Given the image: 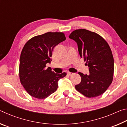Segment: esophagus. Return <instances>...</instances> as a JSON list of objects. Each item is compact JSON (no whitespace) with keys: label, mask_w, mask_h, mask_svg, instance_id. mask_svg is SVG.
I'll return each instance as SVG.
<instances>
[{"label":"esophagus","mask_w":127,"mask_h":127,"mask_svg":"<svg viewBox=\"0 0 127 127\" xmlns=\"http://www.w3.org/2000/svg\"><path fill=\"white\" fill-rule=\"evenodd\" d=\"M67 74L69 75V76H72V75H73L74 73H72V72H68Z\"/></svg>","instance_id":"1"}]
</instances>
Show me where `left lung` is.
I'll return each instance as SVG.
<instances>
[{
    "mask_svg": "<svg viewBox=\"0 0 127 127\" xmlns=\"http://www.w3.org/2000/svg\"><path fill=\"white\" fill-rule=\"evenodd\" d=\"M69 37L77 43L80 57L89 67V74L78 73L81 81L76 85V90L89 98L104 94L114 74V58L109 44L100 35L86 29L74 30Z\"/></svg>",
    "mask_w": 127,
    "mask_h": 127,
    "instance_id": "left-lung-1",
    "label": "left lung"
}]
</instances>
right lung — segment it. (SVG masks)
<instances>
[{
    "label": "right lung",
    "mask_w": 127,
    "mask_h": 127,
    "mask_svg": "<svg viewBox=\"0 0 127 127\" xmlns=\"http://www.w3.org/2000/svg\"><path fill=\"white\" fill-rule=\"evenodd\" d=\"M65 39L63 32H49L34 36L25 44L20 56L19 76L30 95L44 99L57 91L58 81L66 73H55L46 65L51 62L54 47Z\"/></svg>",
    "instance_id": "1"
}]
</instances>
